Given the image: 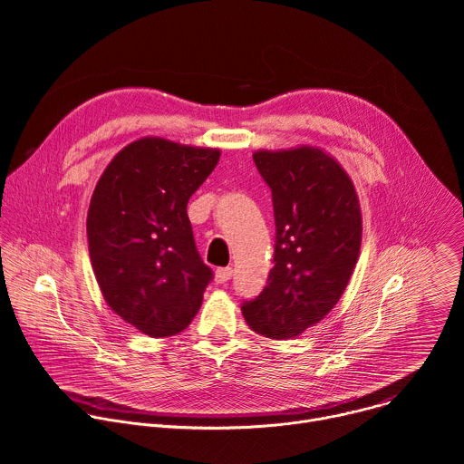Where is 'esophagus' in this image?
Instances as JSON below:
<instances>
[{"label":"esophagus","mask_w":464,"mask_h":464,"mask_svg":"<svg viewBox=\"0 0 464 464\" xmlns=\"http://www.w3.org/2000/svg\"><path fill=\"white\" fill-rule=\"evenodd\" d=\"M231 276H233V270H231V268H218V270L215 272V281L220 283V285H224V283H227V281L231 279Z\"/></svg>","instance_id":"34e87169"}]
</instances>
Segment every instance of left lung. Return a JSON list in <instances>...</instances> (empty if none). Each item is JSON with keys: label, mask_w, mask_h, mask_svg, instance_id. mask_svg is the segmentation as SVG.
I'll return each mask as SVG.
<instances>
[{"label": "left lung", "mask_w": 464, "mask_h": 464, "mask_svg": "<svg viewBox=\"0 0 464 464\" xmlns=\"http://www.w3.org/2000/svg\"><path fill=\"white\" fill-rule=\"evenodd\" d=\"M272 188L276 251L268 285L242 304L246 323L268 338H294L343 295L362 246V211L343 167L317 147L256 150Z\"/></svg>", "instance_id": "left-lung-1"}]
</instances>
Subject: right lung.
<instances>
[{
  "instance_id": "add662e5",
  "label": "right lung",
  "mask_w": 464,
  "mask_h": 464,
  "mask_svg": "<svg viewBox=\"0 0 464 464\" xmlns=\"http://www.w3.org/2000/svg\"><path fill=\"white\" fill-rule=\"evenodd\" d=\"M220 160L218 149L141 138L104 169L86 231L108 306L150 338L181 333L213 279L196 249L187 202Z\"/></svg>"
}]
</instances>
